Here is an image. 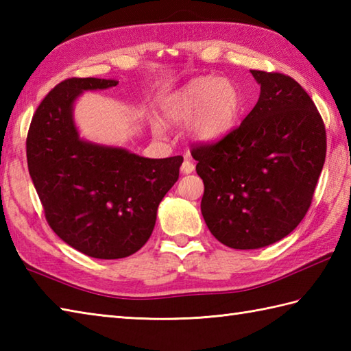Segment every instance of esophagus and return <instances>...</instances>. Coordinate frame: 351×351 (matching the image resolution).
Listing matches in <instances>:
<instances>
[{"mask_svg": "<svg viewBox=\"0 0 351 351\" xmlns=\"http://www.w3.org/2000/svg\"><path fill=\"white\" fill-rule=\"evenodd\" d=\"M181 170L184 171V173H191V171L195 170V164H193V161L190 160V156H187V158H185V161L182 162Z\"/></svg>", "mask_w": 351, "mask_h": 351, "instance_id": "1", "label": "esophagus"}]
</instances>
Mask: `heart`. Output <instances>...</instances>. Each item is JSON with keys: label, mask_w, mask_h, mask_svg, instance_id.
Masks as SVG:
<instances>
[{"label": "heart", "mask_w": 351, "mask_h": 351, "mask_svg": "<svg viewBox=\"0 0 351 351\" xmlns=\"http://www.w3.org/2000/svg\"><path fill=\"white\" fill-rule=\"evenodd\" d=\"M241 108L237 87L226 78L200 77L170 95L162 104V116L170 123H184L191 118L190 132L202 141H215L232 130ZM156 134L164 131L154 122Z\"/></svg>", "instance_id": "heart-1"}]
</instances>
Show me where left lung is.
Returning <instances> with one entry per match:
<instances>
[{"instance_id":"1","label":"left lung","mask_w":351,"mask_h":351,"mask_svg":"<svg viewBox=\"0 0 351 351\" xmlns=\"http://www.w3.org/2000/svg\"><path fill=\"white\" fill-rule=\"evenodd\" d=\"M250 72L261 84L256 106L225 137L190 149L205 185L200 210L208 229L241 250L265 247L297 228L327 147L323 117L294 78Z\"/></svg>"}]
</instances>
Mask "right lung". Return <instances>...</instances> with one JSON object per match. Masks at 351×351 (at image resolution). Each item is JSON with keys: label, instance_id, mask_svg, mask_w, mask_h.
I'll return each mask as SVG.
<instances>
[{"label": "right lung", "instance_id": "1", "mask_svg": "<svg viewBox=\"0 0 351 351\" xmlns=\"http://www.w3.org/2000/svg\"><path fill=\"white\" fill-rule=\"evenodd\" d=\"M114 80L68 78L45 96L29 123L27 162L51 229L98 259L136 253L151 237L156 210L180 178L181 155L152 160L80 140L72 104Z\"/></svg>", "mask_w": 351, "mask_h": 351}]
</instances>
